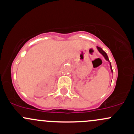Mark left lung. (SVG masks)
<instances>
[{
    "label": "left lung",
    "mask_w": 134,
    "mask_h": 134,
    "mask_svg": "<svg viewBox=\"0 0 134 134\" xmlns=\"http://www.w3.org/2000/svg\"><path fill=\"white\" fill-rule=\"evenodd\" d=\"M97 47V49H98V51L99 52V53H101V54H102L103 56V57L105 58V60H107V61H108V62H110L109 61V59H108V56H107V53H105V51H104L101 48V47ZM110 69H111V72H113V71H112V66H111V63H110Z\"/></svg>",
    "instance_id": "1"
}]
</instances>
